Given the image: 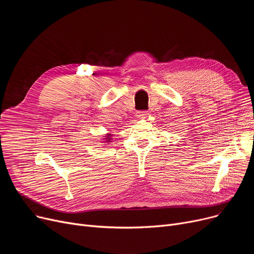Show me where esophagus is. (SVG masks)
<instances>
[{
	"label": "esophagus",
	"mask_w": 254,
	"mask_h": 254,
	"mask_svg": "<svg viewBox=\"0 0 254 254\" xmlns=\"http://www.w3.org/2000/svg\"><path fill=\"white\" fill-rule=\"evenodd\" d=\"M148 115H149V114H148V112H146V111L139 112V114H138V118H139V119H144V118L147 117Z\"/></svg>",
	"instance_id": "esophagus-1"
}]
</instances>
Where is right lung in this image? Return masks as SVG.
I'll return each mask as SVG.
<instances>
[{
  "mask_svg": "<svg viewBox=\"0 0 254 254\" xmlns=\"http://www.w3.org/2000/svg\"><path fill=\"white\" fill-rule=\"evenodd\" d=\"M113 134L112 132H107V134H105L104 136H103V139H102V142L104 143V145H108L109 143H111L112 142V140H113Z\"/></svg>",
  "mask_w": 254,
  "mask_h": 254,
  "instance_id": "add662e5",
  "label": "right lung"
}]
</instances>
